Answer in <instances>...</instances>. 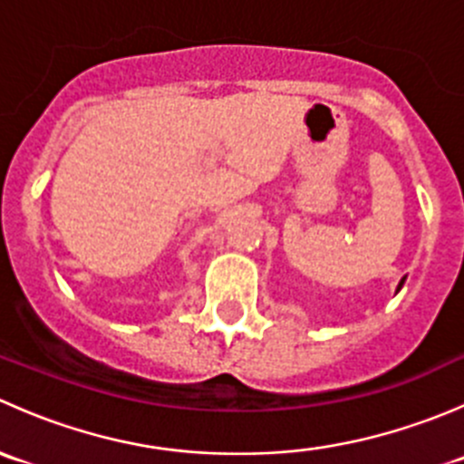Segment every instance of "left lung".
Wrapping results in <instances>:
<instances>
[{"label": "left lung", "instance_id": "left-lung-1", "mask_svg": "<svg viewBox=\"0 0 464 464\" xmlns=\"http://www.w3.org/2000/svg\"><path fill=\"white\" fill-rule=\"evenodd\" d=\"M401 285H404V278H401V283H400V287H397V292H400V289H401Z\"/></svg>", "mask_w": 464, "mask_h": 464}]
</instances>
